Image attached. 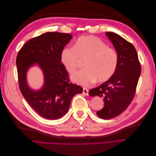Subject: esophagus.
<instances>
[{
	"mask_svg": "<svg viewBox=\"0 0 156 156\" xmlns=\"http://www.w3.org/2000/svg\"><path fill=\"white\" fill-rule=\"evenodd\" d=\"M88 90L87 88H83V94H84L85 96H88Z\"/></svg>",
	"mask_w": 156,
	"mask_h": 156,
	"instance_id": "obj_1",
	"label": "esophagus"
}]
</instances>
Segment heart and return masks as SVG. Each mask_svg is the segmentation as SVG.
<instances>
[{"mask_svg": "<svg viewBox=\"0 0 156 156\" xmlns=\"http://www.w3.org/2000/svg\"><path fill=\"white\" fill-rule=\"evenodd\" d=\"M84 69L72 76V81L88 86L96 81L103 83L109 80L116 72L119 57L115 50L94 36H81L73 47H66L60 54L61 63L72 74L77 70L80 60H85Z\"/></svg>", "mask_w": 156, "mask_h": 156, "instance_id": "1", "label": "heart"}]
</instances>
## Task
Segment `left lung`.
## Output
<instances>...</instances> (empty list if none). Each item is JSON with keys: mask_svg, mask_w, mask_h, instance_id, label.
I'll return each mask as SVG.
<instances>
[{"mask_svg": "<svg viewBox=\"0 0 156 156\" xmlns=\"http://www.w3.org/2000/svg\"><path fill=\"white\" fill-rule=\"evenodd\" d=\"M105 34L117 52L118 66L109 80L91 89L88 94L103 98L104 107L96 114L102 119L108 120L120 115L133 100L141 67L136 51L130 42L114 32Z\"/></svg>", "mask_w": 156, "mask_h": 156, "instance_id": "1", "label": "left lung"}]
</instances>
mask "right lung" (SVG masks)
<instances>
[{"instance_id":"add662e5","label":"right lung","mask_w":156,"mask_h":156,"mask_svg":"<svg viewBox=\"0 0 156 156\" xmlns=\"http://www.w3.org/2000/svg\"><path fill=\"white\" fill-rule=\"evenodd\" d=\"M72 35L46 32L29 40L16 58L20 89L28 103L44 119L57 120L66 114L72 98L81 94V87L69 82L68 73L61 63L60 54ZM37 63L43 71L44 84L33 91L26 82V72Z\"/></svg>"}]
</instances>
